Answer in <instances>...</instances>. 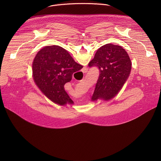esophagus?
<instances>
[{
  "instance_id": "34e87169",
  "label": "esophagus",
  "mask_w": 161,
  "mask_h": 161,
  "mask_svg": "<svg viewBox=\"0 0 161 161\" xmlns=\"http://www.w3.org/2000/svg\"><path fill=\"white\" fill-rule=\"evenodd\" d=\"M82 71H83V73H86V72L88 71V68H87L86 67H83V68L82 69Z\"/></svg>"
}]
</instances>
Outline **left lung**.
I'll use <instances>...</instances> for the list:
<instances>
[{
	"mask_svg": "<svg viewBox=\"0 0 161 161\" xmlns=\"http://www.w3.org/2000/svg\"><path fill=\"white\" fill-rule=\"evenodd\" d=\"M88 65L97 66L100 71L91 101H108L120 92L128 80L132 62L121 46L108 43L97 50Z\"/></svg>",
	"mask_w": 161,
	"mask_h": 161,
	"instance_id": "1",
	"label": "left lung"
}]
</instances>
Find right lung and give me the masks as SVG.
Wrapping results in <instances>:
<instances>
[{"label": "right lung", "mask_w": 161, "mask_h": 161, "mask_svg": "<svg viewBox=\"0 0 161 161\" xmlns=\"http://www.w3.org/2000/svg\"><path fill=\"white\" fill-rule=\"evenodd\" d=\"M82 67L62 47L47 46L34 57L32 65L33 79L41 92L53 103L60 106L73 104L64 90V85L71 80L73 73Z\"/></svg>", "instance_id": "1"}]
</instances>
